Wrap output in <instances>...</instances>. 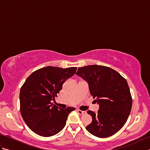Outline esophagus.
I'll return each mask as SVG.
<instances>
[{
	"label": "esophagus",
	"mask_w": 150,
	"mask_h": 150,
	"mask_svg": "<svg viewBox=\"0 0 150 150\" xmlns=\"http://www.w3.org/2000/svg\"><path fill=\"white\" fill-rule=\"evenodd\" d=\"M77 112L80 114V115H83V114H84L85 113H86V111H82V110H77Z\"/></svg>",
	"instance_id": "obj_1"
}]
</instances>
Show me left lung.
<instances>
[{
	"mask_svg": "<svg viewBox=\"0 0 150 150\" xmlns=\"http://www.w3.org/2000/svg\"><path fill=\"white\" fill-rule=\"evenodd\" d=\"M76 74L88 82L94 101L99 105L97 113L87 112L92 122L86 127L91 134L99 138L114 135L126 122L132 106L128 82L115 70L100 65L86 66Z\"/></svg>",
	"mask_w": 150,
	"mask_h": 150,
	"instance_id": "8db88e82",
	"label": "left lung"
}]
</instances>
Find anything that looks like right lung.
<instances>
[{
  "label": "right lung",
  "mask_w": 150,
  "mask_h": 150,
  "mask_svg": "<svg viewBox=\"0 0 150 150\" xmlns=\"http://www.w3.org/2000/svg\"><path fill=\"white\" fill-rule=\"evenodd\" d=\"M76 67L61 68L47 66L40 68L27 78L20 91V110L30 129L42 137H51L65 126L69 113L75 110L53 105L52 100L62 90V85L75 74Z\"/></svg>",
  "instance_id": "right-lung-1"
}]
</instances>
